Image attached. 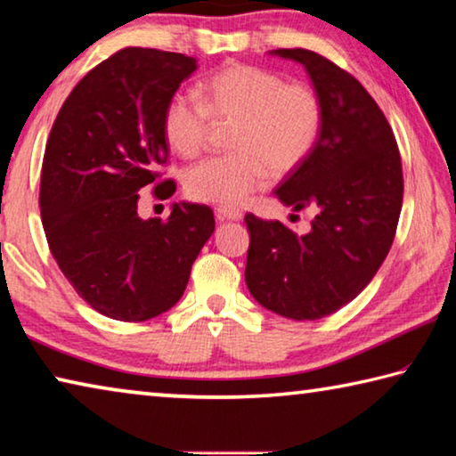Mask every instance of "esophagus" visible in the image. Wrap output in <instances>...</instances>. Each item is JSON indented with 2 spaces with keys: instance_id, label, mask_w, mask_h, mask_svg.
Segmentation results:
<instances>
[{
  "instance_id": "obj_1",
  "label": "esophagus",
  "mask_w": 456,
  "mask_h": 456,
  "mask_svg": "<svg viewBox=\"0 0 456 456\" xmlns=\"http://www.w3.org/2000/svg\"><path fill=\"white\" fill-rule=\"evenodd\" d=\"M216 216H218V220H234V222H238V220H242V212L240 210H232V208H218V210H216Z\"/></svg>"
}]
</instances>
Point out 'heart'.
<instances>
[{"label":"heart","instance_id":"1","mask_svg":"<svg viewBox=\"0 0 456 456\" xmlns=\"http://www.w3.org/2000/svg\"><path fill=\"white\" fill-rule=\"evenodd\" d=\"M201 102L175 93L163 109L161 131L171 151L196 155L214 121L234 118L230 155H212L188 167V196L216 206H242L273 175H285L315 147L323 104L313 88L287 85L277 72L250 64H228L200 85Z\"/></svg>","mask_w":456,"mask_h":456}]
</instances>
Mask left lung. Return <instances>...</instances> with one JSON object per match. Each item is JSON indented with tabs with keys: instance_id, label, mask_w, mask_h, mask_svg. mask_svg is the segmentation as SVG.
<instances>
[{
	"instance_id": "8db88e82",
	"label": "left lung",
	"mask_w": 456,
	"mask_h": 456,
	"mask_svg": "<svg viewBox=\"0 0 456 456\" xmlns=\"http://www.w3.org/2000/svg\"><path fill=\"white\" fill-rule=\"evenodd\" d=\"M303 64L323 104L315 147L274 190L293 212L311 208L307 234L246 214V287L265 309L295 321L338 311L374 279L402 210V163L394 133L352 74L311 50H273Z\"/></svg>"
}]
</instances>
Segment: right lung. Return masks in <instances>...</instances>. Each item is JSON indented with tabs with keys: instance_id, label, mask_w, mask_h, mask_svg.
I'll use <instances>...</instances> for the list:
<instances>
[{
	"instance_id": "obj_1",
	"label": "right lung",
	"mask_w": 456,
	"mask_h": 456,
	"mask_svg": "<svg viewBox=\"0 0 456 456\" xmlns=\"http://www.w3.org/2000/svg\"><path fill=\"white\" fill-rule=\"evenodd\" d=\"M198 69L191 56L125 48L82 78L52 126L40 210L52 256L94 311L147 321L182 298L214 212L174 201L167 220L137 214L139 191L167 159L161 117ZM175 183L155 193L174 196Z\"/></svg>"
}]
</instances>
